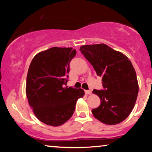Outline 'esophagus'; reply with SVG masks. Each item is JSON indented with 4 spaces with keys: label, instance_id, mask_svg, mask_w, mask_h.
<instances>
[{
    "label": "esophagus",
    "instance_id": "34e87169",
    "mask_svg": "<svg viewBox=\"0 0 152 152\" xmlns=\"http://www.w3.org/2000/svg\"><path fill=\"white\" fill-rule=\"evenodd\" d=\"M85 93L86 94H91L92 91H85Z\"/></svg>",
    "mask_w": 152,
    "mask_h": 152
}]
</instances>
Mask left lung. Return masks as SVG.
I'll use <instances>...</instances> for the list:
<instances>
[{
  "instance_id": "left-lung-1",
  "label": "left lung",
  "mask_w": 152,
  "mask_h": 152,
  "mask_svg": "<svg viewBox=\"0 0 152 152\" xmlns=\"http://www.w3.org/2000/svg\"><path fill=\"white\" fill-rule=\"evenodd\" d=\"M80 51L102 77L103 90H93L101 99L92 110L94 117L107 125H116L127 118L135 106L139 85L137 75L127 56L104 43L82 45Z\"/></svg>"
}]
</instances>
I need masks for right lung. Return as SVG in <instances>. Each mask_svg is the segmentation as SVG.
<instances>
[{
	"label": "right lung",
	"mask_w": 152,
	"mask_h": 152,
	"mask_svg": "<svg viewBox=\"0 0 152 152\" xmlns=\"http://www.w3.org/2000/svg\"><path fill=\"white\" fill-rule=\"evenodd\" d=\"M72 48L53 47L41 51L30 64L26 82L28 102L35 117L46 125L57 127L72 116L81 88L65 86L70 62L76 54Z\"/></svg>",
	"instance_id": "add662e5"
}]
</instances>
